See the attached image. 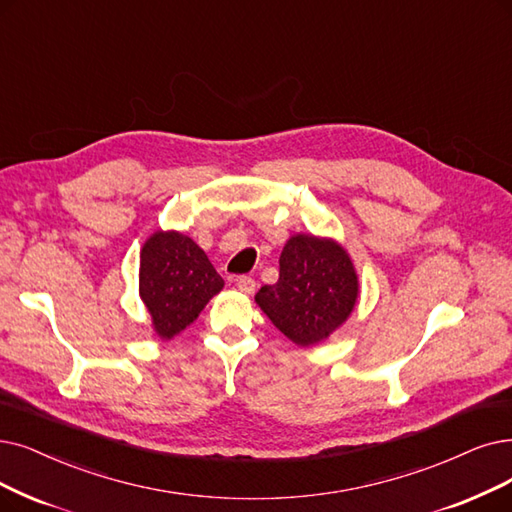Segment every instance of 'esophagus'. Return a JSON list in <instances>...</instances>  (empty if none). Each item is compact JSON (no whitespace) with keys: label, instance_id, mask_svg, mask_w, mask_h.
Listing matches in <instances>:
<instances>
[{"label":"esophagus","instance_id":"34e87169","mask_svg":"<svg viewBox=\"0 0 512 512\" xmlns=\"http://www.w3.org/2000/svg\"><path fill=\"white\" fill-rule=\"evenodd\" d=\"M237 288H239L243 294H254V290H256V281H254L252 277H245V275H241V277H237Z\"/></svg>","mask_w":512,"mask_h":512}]
</instances>
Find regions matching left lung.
<instances>
[{"label":"left lung","mask_w":512,"mask_h":512,"mask_svg":"<svg viewBox=\"0 0 512 512\" xmlns=\"http://www.w3.org/2000/svg\"><path fill=\"white\" fill-rule=\"evenodd\" d=\"M357 298L359 277L344 245L296 233L283 245L277 283L262 285L254 300L285 338L315 346L351 317Z\"/></svg>","instance_id":"1"}]
</instances>
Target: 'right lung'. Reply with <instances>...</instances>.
Masks as SVG:
<instances>
[{
  "label": "right lung",
  "mask_w": 512,
  "mask_h": 512,
  "mask_svg": "<svg viewBox=\"0 0 512 512\" xmlns=\"http://www.w3.org/2000/svg\"><path fill=\"white\" fill-rule=\"evenodd\" d=\"M222 288V277L191 237L155 231L142 243L138 294L157 338L178 336Z\"/></svg>",
  "instance_id": "obj_1"
}]
</instances>
